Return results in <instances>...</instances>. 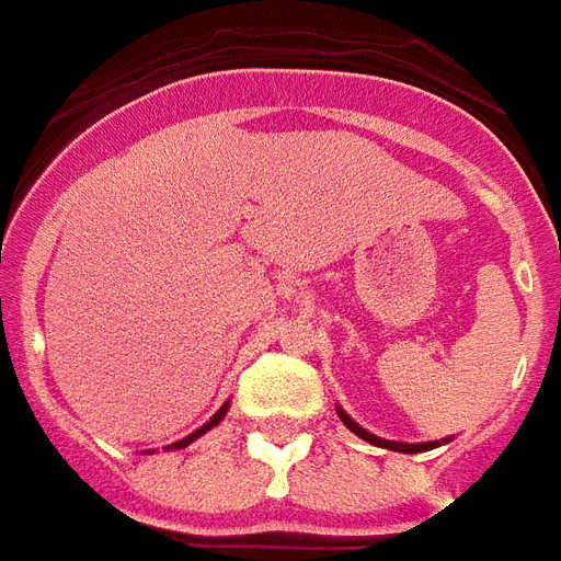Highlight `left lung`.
I'll list each match as a JSON object with an SVG mask.
<instances>
[{"label":"left lung","instance_id":"obj_1","mask_svg":"<svg viewBox=\"0 0 561 561\" xmlns=\"http://www.w3.org/2000/svg\"><path fill=\"white\" fill-rule=\"evenodd\" d=\"M335 414H339V420H342L344 425H347V428H351L353 434H356V437H362V440H367V443H374V446H382V449H393V451H405V455H416V451H425V449H434V446H440V443H449V437H446V440H434V443H393V440H382V437H376V434H370V432H365V428H362V425L356 423V420H351V416L344 414V408H339L335 405Z\"/></svg>","mask_w":561,"mask_h":561}]
</instances>
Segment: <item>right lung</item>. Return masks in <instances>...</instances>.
<instances>
[{
	"instance_id": "1",
	"label": "right lung",
	"mask_w": 561,
	"mask_h": 561,
	"mask_svg": "<svg viewBox=\"0 0 561 561\" xmlns=\"http://www.w3.org/2000/svg\"><path fill=\"white\" fill-rule=\"evenodd\" d=\"M228 405H231V402H226V405L219 408L217 414L210 416V420H208V423H205V425H203V428H196V432H194V434H187L185 440H179V443H173V446H168V449H185V446H191V443H194V440H196V437H203V434H205V432H210V428H214V425H219V420H222V416H226V414H228ZM145 455H147V451H145Z\"/></svg>"
}]
</instances>
